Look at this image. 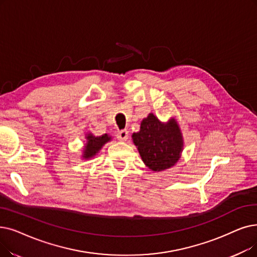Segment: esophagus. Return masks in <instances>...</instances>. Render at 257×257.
Masks as SVG:
<instances>
[{"mask_svg":"<svg viewBox=\"0 0 257 257\" xmlns=\"http://www.w3.org/2000/svg\"><path fill=\"white\" fill-rule=\"evenodd\" d=\"M117 139L119 141H127L128 140V131L125 129V130H120L118 131L117 133Z\"/></svg>","mask_w":257,"mask_h":257,"instance_id":"34e87169","label":"esophagus"}]
</instances>
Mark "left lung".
<instances>
[{
    "mask_svg": "<svg viewBox=\"0 0 257 257\" xmlns=\"http://www.w3.org/2000/svg\"><path fill=\"white\" fill-rule=\"evenodd\" d=\"M132 139L143 162L153 171L168 169L180 160L183 140L174 119L165 125L150 113L143 119L141 130L133 133Z\"/></svg>",
    "mask_w": 257,
    "mask_h": 257,
    "instance_id": "left-lung-1",
    "label": "left lung"
}]
</instances>
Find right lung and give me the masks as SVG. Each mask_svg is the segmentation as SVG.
Here are the masks:
<instances>
[{
    "mask_svg": "<svg viewBox=\"0 0 257 257\" xmlns=\"http://www.w3.org/2000/svg\"><path fill=\"white\" fill-rule=\"evenodd\" d=\"M86 139L87 144L83 155L84 159L92 158V156L95 155V153H97L98 150L103 147L104 144L110 141V138L107 135H104L102 137H93L92 135H89Z\"/></svg>",
    "mask_w": 257,
    "mask_h": 257,
    "instance_id": "1",
    "label": "right lung"
}]
</instances>
